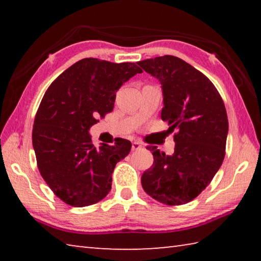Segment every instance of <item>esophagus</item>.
Here are the masks:
<instances>
[{
  "mask_svg": "<svg viewBox=\"0 0 261 261\" xmlns=\"http://www.w3.org/2000/svg\"><path fill=\"white\" fill-rule=\"evenodd\" d=\"M141 147H143V145H141L139 141H134V143H132V151H138Z\"/></svg>",
  "mask_w": 261,
  "mask_h": 261,
  "instance_id": "esophagus-1",
  "label": "esophagus"
}]
</instances>
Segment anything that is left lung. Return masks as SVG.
Listing matches in <instances>:
<instances>
[{
	"label": "left lung",
	"instance_id": "obj_1",
	"mask_svg": "<svg viewBox=\"0 0 261 261\" xmlns=\"http://www.w3.org/2000/svg\"><path fill=\"white\" fill-rule=\"evenodd\" d=\"M161 84V118L173 131L171 155L148 147L153 166L141 176L148 196L166 205L193 200L213 179L224 159L228 117L223 100L205 74L176 56L165 55L138 63Z\"/></svg>",
	"mask_w": 261,
	"mask_h": 261
}]
</instances>
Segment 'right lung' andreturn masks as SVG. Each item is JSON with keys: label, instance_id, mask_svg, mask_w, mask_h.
Returning a JSON list of instances; mask_svg holds the SVG:
<instances>
[{"label": "right lung", "instance_id": "obj_1", "mask_svg": "<svg viewBox=\"0 0 261 261\" xmlns=\"http://www.w3.org/2000/svg\"><path fill=\"white\" fill-rule=\"evenodd\" d=\"M141 72L136 63L90 57L48 87L34 118L32 143L42 178L65 204L90 206L109 193L114 168L130 153L131 143L121 139L95 148L90 129L112 112L118 88Z\"/></svg>", "mask_w": 261, "mask_h": 261}]
</instances>
